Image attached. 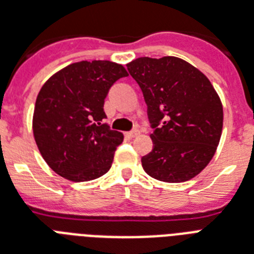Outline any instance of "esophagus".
Returning <instances> with one entry per match:
<instances>
[{
  "label": "esophagus",
  "instance_id": "34e87169",
  "mask_svg": "<svg viewBox=\"0 0 254 254\" xmlns=\"http://www.w3.org/2000/svg\"><path fill=\"white\" fill-rule=\"evenodd\" d=\"M139 133H140L139 129H132V131L129 132H126V136H127L128 139H133V137H136Z\"/></svg>",
  "mask_w": 254,
  "mask_h": 254
}]
</instances>
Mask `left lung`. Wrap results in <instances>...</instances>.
<instances>
[{
  "mask_svg": "<svg viewBox=\"0 0 254 254\" xmlns=\"http://www.w3.org/2000/svg\"><path fill=\"white\" fill-rule=\"evenodd\" d=\"M127 68L141 88L154 128L142 169L166 183L194 178L214 156L223 127L221 98L210 80L178 57H141Z\"/></svg>",
  "mask_w": 254,
  "mask_h": 254,
  "instance_id": "obj_1",
  "label": "left lung"
}]
</instances>
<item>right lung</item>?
<instances>
[{
    "mask_svg": "<svg viewBox=\"0 0 254 254\" xmlns=\"http://www.w3.org/2000/svg\"><path fill=\"white\" fill-rule=\"evenodd\" d=\"M122 64L81 61L50 76L37 94L32 129L45 162L71 182L97 179L112 167L122 132L102 119L105 98L115 81L127 76Z\"/></svg>",
    "mask_w": 254,
    "mask_h": 254,
    "instance_id": "1",
    "label": "right lung"
}]
</instances>
